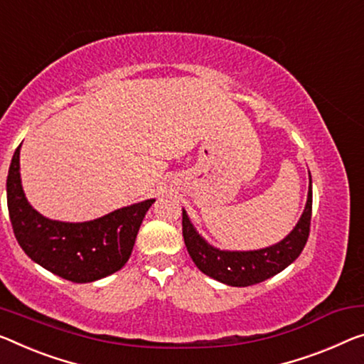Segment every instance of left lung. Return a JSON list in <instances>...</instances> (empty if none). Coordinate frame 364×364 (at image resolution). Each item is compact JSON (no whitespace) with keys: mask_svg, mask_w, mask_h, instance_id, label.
<instances>
[{"mask_svg":"<svg viewBox=\"0 0 364 364\" xmlns=\"http://www.w3.org/2000/svg\"><path fill=\"white\" fill-rule=\"evenodd\" d=\"M312 213V181L303 215L293 231L279 242L257 250H223L211 245L195 229L187 211L182 208V234L186 247L200 272L229 287H250L283 272L303 252L309 237Z\"/></svg>","mask_w":364,"mask_h":364,"instance_id":"1","label":"left lung"}]
</instances>
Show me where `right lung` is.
I'll return each instance as SVG.
<instances>
[{
  "label": "right lung",
  "mask_w": 364,
  "mask_h": 364,
  "mask_svg": "<svg viewBox=\"0 0 364 364\" xmlns=\"http://www.w3.org/2000/svg\"><path fill=\"white\" fill-rule=\"evenodd\" d=\"M21 144L11 161L9 220L22 250L46 270L73 283H91L119 272L130 259L143 218L154 198L82 223L50 220L27 201L21 182Z\"/></svg>",
  "instance_id": "right-lung-1"
}]
</instances>
